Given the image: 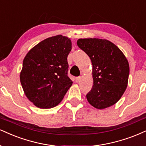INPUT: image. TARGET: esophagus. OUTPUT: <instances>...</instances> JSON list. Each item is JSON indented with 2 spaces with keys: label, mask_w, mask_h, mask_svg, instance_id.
<instances>
[{
  "label": "esophagus",
  "mask_w": 146,
  "mask_h": 146,
  "mask_svg": "<svg viewBox=\"0 0 146 146\" xmlns=\"http://www.w3.org/2000/svg\"><path fill=\"white\" fill-rule=\"evenodd\" d=\"M76 82H79L80 81V80H81V77L80 76H78V77H76Z\"/></svg>",
  "instance_id": "1"
}]
</instances>
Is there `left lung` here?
Masks as SVG:
<instances>
[{
  "mask_svg": "<svg viewBox=\"0 0 146 146\" xmlns=\"http://www.w3.org/2000/svg\"><path fill=\"white\" fill-rule=\"evenodd\" d=\"M79 48L87 54L92 64L91 91L88 102L99 110L114 105L127 87L129 65L121 50L106 39L79 38Z\"/></svg>",
  "mask_w": 146,
  "mask_h": 146,
  "instance_id": "8db88e82",
  "label": "left lung"
}]
</instances>
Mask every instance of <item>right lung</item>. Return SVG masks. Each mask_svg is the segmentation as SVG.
Here are the masks:
<instances>
[{
    "mask_svg": "<svg viewBox=\"0 0 146 146\" xmlns=\"http://www.w3.org/2000/svg\"><path fill=\"white\" fill-rule=\"evenodd\" d=\"M71 49L70 38L57 35L42 40L25 56L20 82L27 98L37 108L57 106L72 84L67 75Z\"/></svg>",
    "mask_w": 146,
    "mask_h": 146,
    "instance_id": "add662e5",
    "label": "right lung"
}]
</instances>
